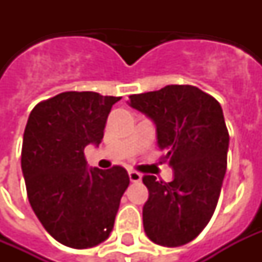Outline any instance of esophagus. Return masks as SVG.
Wrapping results in <instances>:
<instances>
[{
  "instance_id": "obj_1",
  "label": "esophagus",
  "mask_w": 262,
  "mask_h": 262,
  "mask_svg": "<svg viewBox=\"0 0 262 262\" xmlns=\"http://www.w3.org/2000/svg\"><path fill=\"white\" fill-rule=\"evenodd\" d=\"M129 178H130L132 182H140V181H141V174L135 171V170H130V171H129Z\"/></svg>"
}]
</instances>
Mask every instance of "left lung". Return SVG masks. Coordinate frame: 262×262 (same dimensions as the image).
I'll return each mask as SVG.
<instances>
[{
  "instance_id": "1",
  "label": "left lung",
  "mask_w": 262,
  "mask_h": 262,
  "mask_svg": "<svg viewBox=\"0 0 262 262\" xmlns=\"http://www.w3.org/2000/svg\"><path fill=\"white\" fill-rule=\"evenodd\" d=\"M129 98L133 108L155 122L162 162L174 170L171 182L143 177L149 191L144 231L158 245L182 246L203 231L217 205L230 141L223 110L194 85H166Z\"/></svg>"
}]
</instances>
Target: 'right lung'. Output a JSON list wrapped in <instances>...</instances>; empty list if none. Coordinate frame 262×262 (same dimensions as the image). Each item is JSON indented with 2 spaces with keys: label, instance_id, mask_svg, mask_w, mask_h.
Listing matches in <instances>:
<instances>
[{
  "label": "right lung",
  "instance_id": "obj_1",
  "mask_svg": "<svg viewBox=\"0 0 262 262\" xmlns=\"http://www.w3.org/2000/svg\"><path fill=\"white\" fill-rule=\"evenodd\" d=\"M121 96L68 91L39 102L27 122L21 170L35 215L59 244L94 248L114 227L129 175L121 166L87 168L84 148L99 145Z\"/></svg>",
  "mask_w": 262,
  "mask_h": 262
}]
</instances>
